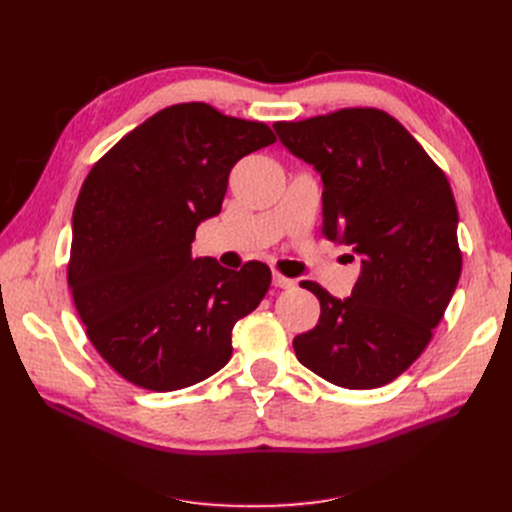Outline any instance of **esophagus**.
<instances>
[{"label": "esophagus", "mask_w": 512, "mask_h": 512, "mask_svg": "<svg viewBox=\"0 0 512 512\" xmlns=\"http://www.w3.org/2000/svg\"><path fill=\"white\" fill-rule=\"evenodd\" d=\"M273 286L275 288H294V280H290V277H284L282 273H277V271H273Z\"/></svg>", "instance_id": "obj_1"}]
</instances>
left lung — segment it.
Wrapping results in <instances>:
<instances>
[{
	"mask_svg": "<svg viewBox=\"0 0 512 512\" xmlns=\"http://www.w3.org/2000/svg\"><path fill=\"white\" fill-rule=\"evenodd\" d=\"M273 128L322 179V237L361 258L346 299L301 282L318 297L320 318L294 337V352L331 384L378 389L421 356L457 288L451 185L412 134L378 108H344Z\"/></svg>",
	"mask_w": 512,
	"mask_h": 512,
	"instance_id": "8db88e82",
	"label": "left lung"
}]
</instances>
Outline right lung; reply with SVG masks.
I'll list each match as a JSON object with an SVG mask.
<instances>
[{"instance_id": "right-lung-1", "label": "right lung", "mask_w": 512, "mask_h": 512, "mask_svg": "<svg viewBox=\"0 0 512 512\" xmlns=\"http://www.w3.org/2000/svg\"><path fill=\"white\" fill-rule=\"evenodd\" d=\"M275 136L203 102L168 106L94 164L72 213L68 284L87 337L128 382L177 391L232 356V327L271 284L262 262L192 258L232 166Z\"/></svg>"}]
</instances>
